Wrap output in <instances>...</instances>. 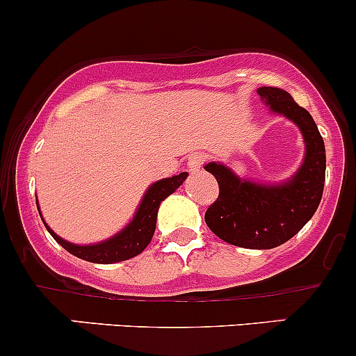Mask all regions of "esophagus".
<instances>
[{
    "instance_id": "34e87169",
    "label": "esophagus",
    "mask_w": 356,
    "mask_h": 356,
    "mask_svg": "<svg viewBox=\"0 0 356 356\" xmlns=\"http://www.w3.org/2000/svg\"><path fill=\"white\" fill-rule=\"evenodd\" d=\"M204 162H207V156H204L203 153H194V155H191L189 159H188V167H189V170L197 172L201 167H203Z\"/></svg>"
}]
</instances>
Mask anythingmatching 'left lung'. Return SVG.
<instances>
[{"instance_id":"obj_1","label":"left lung","mask_w":356,"mask_h":356,"mask_svg":"<svg viewBox=\"0 0 356 356\" xmlns=\"http://www.w3.org/2000/svg\"><path fill=\"white\" fill-rule=\"evenodd\" d=\"M273 111L291 119L304 134L305 159L291 181L264 186L241 181L222 163H208L220 194L204 213L209 230L222 241L245 249L285 244L309 222L321 203L326 179V148L312 115L282 88L257 90Z\"/></svg>"}]
</instances>
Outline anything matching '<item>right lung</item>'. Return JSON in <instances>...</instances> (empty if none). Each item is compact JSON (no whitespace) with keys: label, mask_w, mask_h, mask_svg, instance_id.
Segmentation results:
<instances>
[{"label":"right lung","mask_w":356,"mask_h":356,"mask_svg":"<svg viewBox=\"0 0 356 356\" xmlns=\"http://www.w3.org/2000/svg\"><path fill=\"white\" fill-rule=\"evenodd\" d=\"M186 177H188V172H182V174L174 175V177L168 179H162V181L149 186L143 201H141L140 208H138L136 215H134L133 222H131L124 230L119 232L118 235H114L109 241L100 242V244H71V242H66L63 241L61 237H58L46 223H44V225H46L47 232H49L52 237H54V241L58 242L63 249H66L70 254L80 257V259L90 261V263L97 264H112L119 263V261L131 259V257L143 252L145 247L149 244V241H152L153 237V232H155L156 213H159L160 203L165 200L168 194L174 193V191L186 181Z\"/></svg>","instance_id":"obj_1"}]
</instances>
